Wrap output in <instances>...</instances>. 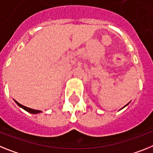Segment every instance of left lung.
Returning <instances> with one entry per match:
<instances>
[{
  "mask_svg": "<svg viewBox=\"0 0 153 153\" xmlns=\"http://www.w3.org/2000/svg\"><path fill=\"white\" fill-rule=\"evenodd\" d=\"M126 106H127V105H126ZM124 107H123V108H124Z\"/></svg>",
  "mask_w": 153,
  "mask_h": 153,
  "instance_id": "1",
  "label": "left lung"
}]
</instances>
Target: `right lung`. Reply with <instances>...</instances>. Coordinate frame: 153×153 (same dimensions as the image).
Returning <instances> with one entry per match:
<instances>
[{
    "mask_svg": "<svg viewBox=\"0 0 153 153\" xmlns=\"http://www.w3.org/2000/svg\"><path fill=\"white\" fill-rule=\"evenodd\" d=\"M15 102L17 103L18 105H19L20 107H22V108H23L24 110H25L26 111H28L29 113H31V114H38V113H40L41 111L40 110H33V109H31V108H29V107H26V106H23V105L20 104L19 102H18L17 101H15Z\"/></svg>",
    "mask_w": 153,
    "mask_h": 153,
    "instance_id": "1",
    "label": "right lung"
}]
</instances>
